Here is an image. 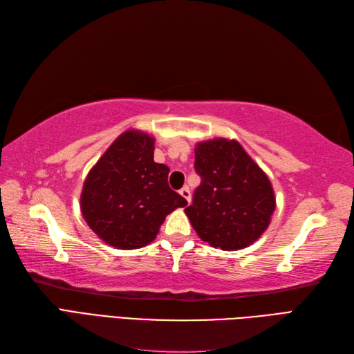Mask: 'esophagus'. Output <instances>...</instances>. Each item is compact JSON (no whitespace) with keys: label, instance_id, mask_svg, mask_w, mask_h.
Here are the masks:
<instances>
[{"label":"esophagus","instance_id":"34e87169","mask_svg":"<svg viewBox=\"0 0 354 354\" xmlns=\"http://www.w3.org/2000/svg\"><path fill=\"white\" fill-rule=\"evenodd\" d=\"M180 195L183 196L187 202H190V190H189L187 186H185L183 189H180Z\"/></svg>","mask_w":354,"mask_h":354}]
</instances>
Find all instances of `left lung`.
<instances>
[{
  "label": "left lung",
  "instance_id": "obj_1",
  "mask_svg": "<svg viewBox=\"0 0 354 354\" xmlns=\"http://www.w3.org/2000/svg\"><path fill=\"white\" fill-rule=\"evenodd\" d=\"M201 186L185 209L203 242L223 251L254 243L276 208L269 177L236 140L212 138L195 149Z\"/></svg>",
  "mask_w": 354,
  "mask_h": 354
}]
</instances>
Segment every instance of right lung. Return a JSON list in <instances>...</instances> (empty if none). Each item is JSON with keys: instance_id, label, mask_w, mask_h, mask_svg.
Here are the masks:
<instances>
[{"instance_id": "obj_1", "label": "right lung", "mask_w": 354, "mask_h": 354, "mask_svg": "<svg viewBox=\"0 0 354 354\" xmlns=\"http://www.w3.org/2000/svg\"><path fill=\"white\" fill-rule=\"evenodd\" d=\"M155 138L128 130L85 178L81 212L90 229L118 250L151 243L165 217L187 201L168 186L169 168L153 160Z\"/></svg>"}]
</instances>
